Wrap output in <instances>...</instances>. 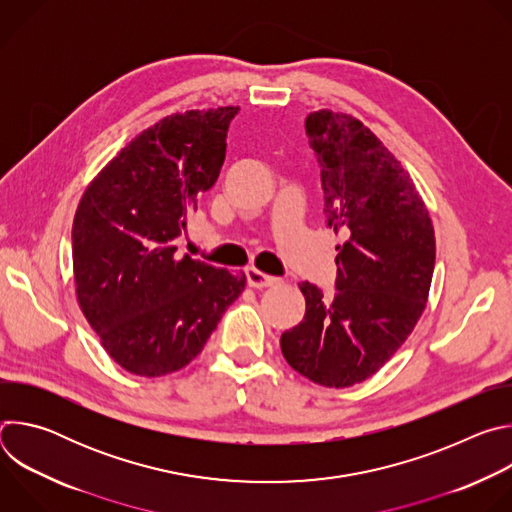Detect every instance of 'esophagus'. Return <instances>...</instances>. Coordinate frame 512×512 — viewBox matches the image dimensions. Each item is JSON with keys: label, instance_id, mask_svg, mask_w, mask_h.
<instances>
[{"label": "esophagus", "instance_id": "34e87169", "mask_svg": "<svg viewBox=\"0 0 512 512\" xmlns=\"http://www.w3.org/2000/svg\"><path fill=\"white\" fill-rule=\"evenodd\" d=\"M245 275H247V283H249L251 287H257V289L271 287V285H275V283L279 281L277 277H273V275H265L263 271H259V269H255V267L245 269Z\"/></svg>", "mask_w": 512, "mask_h": 512}]
</instances>
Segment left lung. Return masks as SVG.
Wrapping results in <instances>:
<instances>
[{"label": "left lung", "mask_w": 512, "mask_h": 512, "mask_svg": "<svg viewBox=\"0 0 512 512\" xmlns=\"http://www.w3.org/2000/svg\"><path fill=\"white\" fill-rule=\"evenodd\" d=\"M320 164L324 223L342 233L336 291L302 281L304 320L281 334L291 369L324 387L373 377L423 314L435 237L401 162L358 119L328 109L306 119Z\"/></svg>", "instance_id": "obj_1"}]
</instances>
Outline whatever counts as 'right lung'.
Here are the masks:
<instances>
[{"label":"right lung","instance_id":"obj_1","mask_svg":"<svg viewBox=\"0 0 512 512\" xmlns=\"http://www.w3.org/2000/svg\"><path fill=\"white\" fill-rule=\"evenodd\" d=\"M239 107L176 113L141 131L85 190L72 225L77 298L109 356L139 377L196 358L245 289L178 253L186 216L218 178Z\"/></svg>","mask_w":512,"mask_h":512}]
</instances>
